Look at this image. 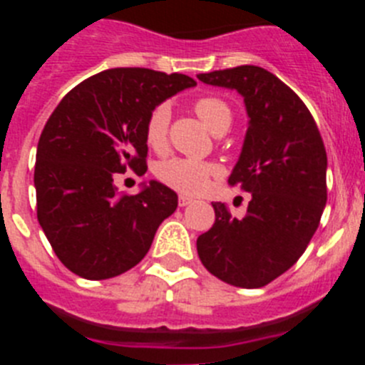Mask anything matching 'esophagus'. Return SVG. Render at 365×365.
<instances>
[{"mask_svg":"<svg viewBox=\"0 0 365 365\" xmlns=\"http://www.w3.org/2000/svg\"><path fill=\"white\" fill-rule=\"evenodd\" d=\"M193 199L192 197H186V195H179V206H188L192 205Z\"/></svg>","mask_w":365,"mask_h":365,"instance_id":"34e87169","label":"esophagus"}]
</instances>
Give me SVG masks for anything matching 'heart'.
Masks as SVG:
<instances>
[{"label": "heart", "mask_w": 365, "mask_h": 365, "mask_svg": "<svg viewBox=\"0 0 365 365\" xmlns=\"http://www.w3.org/2000/svg\"><path fill=\"white\" fill-rule=\"evenodd\" d=\"M193 111L201 118L202 124L212 131H227L232 122V111L225 100L217 96H201L193 102ZM168 122H170V109L166 104H160L151 109L144 124V137L146 144L155 151H160L166 146ZM217 173V168L210 163L193 159H166L157 164L155 175L163 185L177 190L180 193L197 195L208 186L212 175Z\"/></svg>", "instance_id": "1"}]
</instances>
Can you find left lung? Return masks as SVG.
Masks as SVG:
<instances>
[{
  "label": "left lung",
  "instance_id": "1",
  "mask_svg": "<svg viewBox=\"0 0 365 365\" xmlns=\"http://www.w3.org/2000/svg\"><path fill=\"white\" fill-rule=\"evenodd\" d=\"M205 83L235 89L248 130L228 185L252 195L243 219L214 202L215 222L197 237L206 270L221 282L259 289L299 259L327 202V153L302 98L263 67L240 66L197 74Z\"/></svg>",
  "mask_w": 365,
  "mask_h": 365
}]
</instances>
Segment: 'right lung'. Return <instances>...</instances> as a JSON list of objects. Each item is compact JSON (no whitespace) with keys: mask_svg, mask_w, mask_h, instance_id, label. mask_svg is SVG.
Instances as JSON below:
<instances>
[{"mask_svg":"<svg viewBox=\"0 0 365 365\" xmlns=\"http://www.w3.org/2000/svg\"><path fill=\"white\" fill-rule=\"evenodd\" d=\"M186 74L117 67L71 89L41 131L34 166L38 221L58 259L86 279L133 269L177 193L157 180L137 195L118 193L115 177L146 173L144 124L151 109L195 86Z\"/></svg>","mask_w":365,"mask_h":365,"instance_id":"obj_1","label":"right lung"}]
</instances>
